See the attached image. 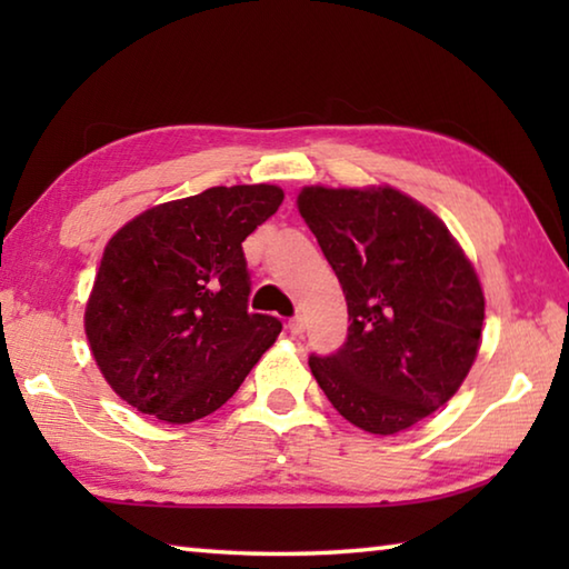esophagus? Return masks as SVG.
<instances>
[{
	"label": "esophagus",
	"mask_w": 569,
	"mask_h": 569,
	"mask_svg": "<svg viewBox=\"0 0 569 569\" xmlns=\"http://www.w3.org/2000/svg\"><path fill=\"white\" fill-rule=\"evenodd\" d=\"M288 331H291L293 336H298V333H303V331H306V321L301 319V316H293V319L288 321Z\"/></svg>",
	"instance_id": "1"
}]
</instances>
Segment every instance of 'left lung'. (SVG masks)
Listing matches in <instances>:
<instances>
[{"mask_svg": "<svg viewBox=\"0 0 569 569\" xmlns=\"http://www.w3.org/2000/svg\"><path fill=\"white\" fill-rule=\"evenodd\" d=\"M298 210L349 306L336 353L308 356L346 421L397 435L455 397L477 359L485 296L447 226L393 188H303Z\"/></svg>", "mask_w": 569, "mask_h": 569, "instance_id": "8db88e82", "label": "left lung"}]
</instances>
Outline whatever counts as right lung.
Instances as JSON below:
<instances>
[{"instance_id": "1", "label": "right lung", "mask_w": 569, "mask_h": 569, "mask_svg": "<svg viewBox=\"0 0 569 569\" xmlns=\"http://www.w3.org/2000/svg\"><path fill=\"white\" fill-rule=\"evenodd\" d=\"M281 203L276 186L208 188L146 210L110 238L84 333L120 399L190 423L233 397L283 329L276 316L248 311L243 253Z\"/></svg>"}]
</instances>
